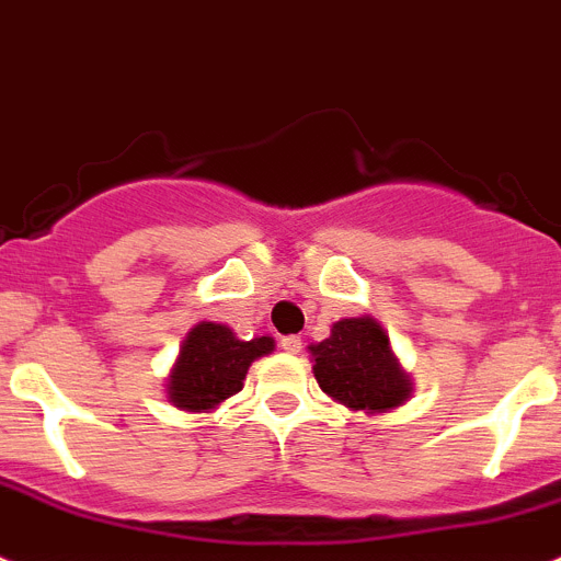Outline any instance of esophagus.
<instances>
[{
	"label": "esophagus",
	"instance_id": "obj_1",
	"mask_svg": "<svg viewBox=\"0 0 561 561\" xmlns=\"http://www.w3.org/2000/svg\"><path fill=\"white\" fill-rule=\"evenodd\" d=\"M279 346L287 352V355H299V352H301V337L299 335H285L279 341Z\"/></svg>",
	"mask_w": 561,
	"mask_h": 561
}]
</instances>
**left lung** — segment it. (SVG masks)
I'll list each match as a JSON object with an SVG mask.
<instances>
[{
  "instance_id": "left-lung-1",
  "label": "left lung",
  "mask_w": 561,
  "mask_h": 561,
  "mask_svg": "<svg viewBox=\"0 0 561 561\" xmlns=\"http://www.w3.org/2000/svg\"><path fill=\"white\" fill-rule=\"evenodd\" d=\"M321 391L355 411H391L411 397V380L388 350L375 318H343L327 341L310 346Z\"/></svg>"
}]
</instances>
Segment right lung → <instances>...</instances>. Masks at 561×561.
Listing matches in <instances>:
<instances>
[{
  "instance_id": "obj_1",
  "label": "right lung",
  "mask_w": 561,
  "mask_h": 561,
  "mask_svg": "<svg viewBox=\"0 0 561 561\" xmlns=\"http://www.w3.org/2000/svg\"><path fill=\"white\" fill-rule=\"evenodd\" d=\"M271 350L274 337L240 341L229 327L204 321L181 346L168 382L170 402L184 411H211L243 388L251 363Z\"/></svg>"
}]
</instances>
